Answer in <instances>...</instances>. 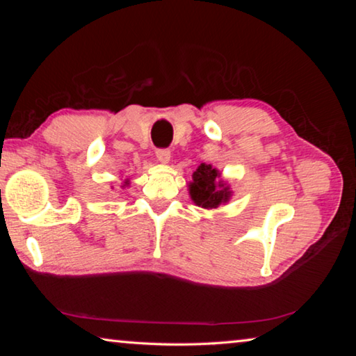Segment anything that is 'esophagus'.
<instances>
[{
  "instance_id": "34e87169",
  "label": "esophagus",
  "mask_w": 356,
  "mask_h": 356,
  "mask_svg": "<svg viewBox=\"0 0 356 356\" xmlns=\"http://www.w3.org/2000/svg\"><path fill=\"white\" fill-rule=\"evenodd\" d=\"M156 159H159V161L160 163H170V160H171V152L168 149H159L156 150Z\"/></svg>"
}]
</instances>
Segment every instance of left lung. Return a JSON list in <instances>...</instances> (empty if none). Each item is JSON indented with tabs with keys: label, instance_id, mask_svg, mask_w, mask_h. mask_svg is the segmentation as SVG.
Masks as SVG:
<instances>
[{
	"label": "left lung",
	"instance_id": "obj_1",
	"mask_svg": "<svg viewBox=\"0 0 356 356\" xmlns=\"http://www.w3.org/2000/svg\"><path fill=\"white\" fill-rule=\"evenodd\" d=\"M193 180L188 184V193L191 201L197 207L212 210L220 206H225L232 197V190L221 172L212 165L201 163L197 170L193 172Z\"/></svg>",
	"mask_w": 356,
	"mask_h": 356
}]
</instances>
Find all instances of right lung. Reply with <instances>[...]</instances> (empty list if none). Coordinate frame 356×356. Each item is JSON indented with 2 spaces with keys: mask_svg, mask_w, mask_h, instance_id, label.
I'll return each mask as SVG.
<instances>
[{
  "mask_svg": "<svg viewBox=\"0 0 356 356\" xmlns=\"http://www.w3.org/2000/svg\"><path fill=\"white\" fill-rule=\"evenodd\" d=\"M125 186H130V179H125L122 185H120V188H125Z\"/></svg>",
  "mask_w": 356,
  "mask_h": 356,
  "instance_id": "obj_1",
  "label": "right lung"
}]
</instances>
